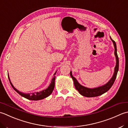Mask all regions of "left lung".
<instances>
[{
  "label": "left lung",
  "mask_w": 128,
  "mask_h": 128,
  "mask_svg": "<svg viewBox=\"0 0 128 128\" xmlns=\"http://www.w3.org/2000/svg\"><path fill=\"white\" fill-rule=\"evenodd\" d=\"M110 39L112 40V41H113L114 48H115L114 54H115L116 58V65L115 68H114V72L113 77H112V78L109 80V81L108 83H106V84H104L102 86H100V87H98L97 88H89L85 87L84 86L80 85V83L78 82L77 80L72 76V72L71 71L70 72V76H71L73 80H74V85L76 89L78 91V92L83 96H84V97H97V96L103 94L106 92L109 89H110V88L112 87V86H113L114 81H115L117 73H118V70H119V58H118V54H117L116 43L115 41L112 40L111 38H110Z\"/></svg>",
  "instance_id": "left-lung-1"
}]
</instances>
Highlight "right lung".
Listing matches in <instances>:
<instances>
[{"label": "right lung", "mask_w": 128, "mask_h": 128, "mask_svg": "<svg viewBox=\"0 0 128 128\" xmlns=\"http://www.w3.org/2000/svg\"><path fill=\"white\" fill-rule=\"evenodd\" d=\"M56 72L54 73V77L51 80V83H50V84L48 87V88H46V90H41L40 92H34V93H24L23 92H21L20 91L16 90L14 86H13L12 84V83L11 81H10V78L8 74V78L10 83V84L12 86V87L13 89H14L16 92L19 93L20 96H22V97H24L25 98L28 99V100H42V99L45 98L46 97H48V96L51 94L52 92V91L54 89V80H55V76L54 75L56 74Z\"/></svg>", "instance_id": "right-lung-1"}]
</instances>
